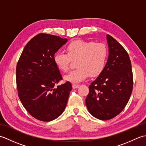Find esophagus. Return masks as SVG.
I'll list each match as a JSON object with an SVG mask.
<instances>
[{"instance_id": "esophagus-1", "label": "esophagus", "mask_w": 146, "mask_h": 146, "mask_svg": "<svg viewBox=\"0 0 146 146\" xmlns=\"http://www.w3.org/2000/svg\"><path fill=\"white\" fill-rule=\"evenodd\" d=\"M79 86H80V85H78V84H73V85H72L73 88H74V89L78 88Z\"/></svg>"}]
</instances>
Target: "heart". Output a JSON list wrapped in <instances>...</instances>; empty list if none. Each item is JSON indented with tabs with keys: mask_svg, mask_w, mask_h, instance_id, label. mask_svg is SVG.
Instances as JSON below:
<instances>
[{
	"mask_svg": "<svg viewBox=\"0 0 146 146\" xmlns=\"http://www.w3.org/2000/svg\"><path fill=\"white\" fill-rule=\"evenodd\" d=\"M66 52H57L54 62L58 70L66 72L72 60L76 62V69L64 76V80L71 83H78L87 77L98 76L106 65L108 51L104 42L75 40L66 46Z\"/></svg>",
	"mask_w": 146,
	"mask_h": 146,
	"instance_id": "heart-1",
	"label": "heart"
}]
</instances>
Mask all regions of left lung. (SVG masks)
<instances>
[{
	"label": "left lung",
	"mask_w": 146,
	"mask_h": 146,
	"mask_svg": "<svg viewBox=\"0 0 146 146\" xmlns=\"http://www.w3.org/2000/svg\"><path fill=\"white\" fill-rule=\"evenodd\" d=\"M109 48L103 71L89 86L85 102L89 112L100 120H110L127 104L133 88V74L129 56L120 43L107 35Z\"/></svg>",
	"instance_id": "obj_1"
}]
</instances>
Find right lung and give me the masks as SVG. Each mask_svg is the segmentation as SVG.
Masks as SVG:
<instances>
[{"label":"right lung","mask_w":146,"mask_h":146,"mask_svg":"<svg viewBox=\"0 0 146 146\" xmlns=\"http://www.w3.org/2000/svg\"><path fill=\"white\" fill-rule=\"evenodd\" d=\"M67 41L40 33L28 42L17 62L19 98L31 115L43 122L54 120L63 112L72 90L69 82L54 88L63 77L54 63V56Z\"/></svg>","instance_id":"obj_1"}]
</instances>
